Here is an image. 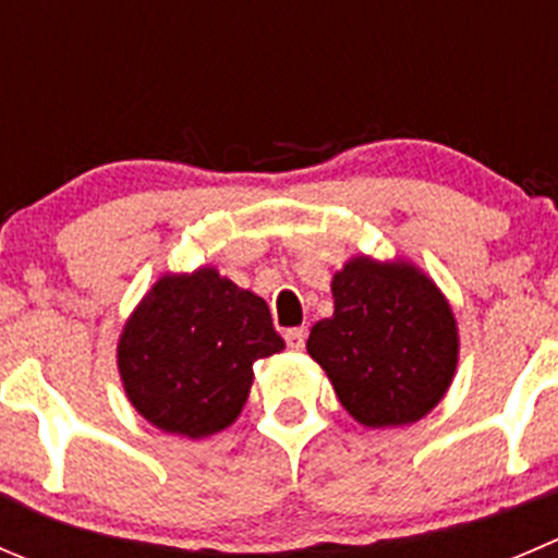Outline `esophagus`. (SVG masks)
Here are the masks:
<instances>
[{
  "mask_svg": "<svg viewBox=\"0 0 558 558\" xmlns=\"http://www.w3.org/2000/svg\"><path fill=\"white\" fill-rule=\"evenodd\" d=\"M305 340H307V329L305 327H294L286 332V343H289L291 351H302L305 349Z\"/></svg>",
  "mask_w": 558,
  "mask_h": 558,
  "instance_id": "34e87169",
  "label": "esophagus"
}]
</instances>
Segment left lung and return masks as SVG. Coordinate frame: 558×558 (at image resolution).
Returning a JSON list of instances; mask_svg holds the SVG:
<instances>
[{
	"mask_svg": "<svg viewBox=\"0 0 558 558\" xmlns=\"http://www.w3.org/2000/svg\"><path fill=\"white\" fill-rule=\"evenodd\" d=\"M335 311L313 324L307 354L365 428L420 423L456 378L461 338L450 302L409 258L351 256L332 275Z\"/></svg>",
	"mask_w": 558,
	"mask_h": 558,
	"instance_id": "1",
	"label": "left lung"
}]
</instances>
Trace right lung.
<instances>
[{"mask_svg":"<svg viewBox=\"0 0 558 558\" xmlns=\"http://www.w3.org/2000/svg\"><path fill=\"white\" fill-rule=\"evenodd\" d=\"M283 349L262 296L198 267L155 280L124 322L117 367L130 405L149 425L207 439L236 423L253 362Z\"/></svg>","mask_w":558,"mask_h":558,"instance_id":"add662e5","label":"right lung"}]
</instances>
